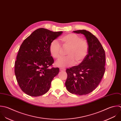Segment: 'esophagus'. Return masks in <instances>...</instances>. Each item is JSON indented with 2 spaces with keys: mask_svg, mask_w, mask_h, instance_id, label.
Here are the masks:
<instances>
[{
  "mask_svg": "<svg viewBox=\"0 0 121 121\" xmlns=\"http://www.w3.org/2000/svg\"><path fill=\"white\" fill-rule=\"evenodd\" d=\"M65 70V68H60V71H64Z\"/></svg>",
  "mask_w": 121,
  "mask_h": 121,
  "instance_id": "34e87169",
  "label": "esophagus"
}]
</instances>
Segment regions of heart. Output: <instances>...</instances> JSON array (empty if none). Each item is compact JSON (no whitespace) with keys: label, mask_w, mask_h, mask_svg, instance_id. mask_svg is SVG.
<instances>
[{"label":"heart","mask_w":121,"mask_h":121,"mask_svg":"<svg viewBox=\"0 0 121 121\" xmlns=\"http://www.w3.org/2000/svg\"><path fill=\"white\" fill-rule=\"evenodd\" d=\"M63 47L68 48L66 52L67 56L58 60L56 65L60 67H65L81 63L87 56L89 44L87 40L73 33L67 34L59 39ZM49 52L52 56L56 59L61 57V48L59 43L56 40L51 41L49 45Z\"/></svg>","instance_id":"1"}]
</instances>
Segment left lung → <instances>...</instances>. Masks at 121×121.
Returning a JSON list of instances; mask_svg holds the SVG:
<instances>
[{
    "instance_id": "8db88e82",
    "label": "left lung",
    "mask_w": 121,
    "mask_h": 121,
    "mask_svg": "<svg viewBox=\"0 0 121 121\" xmlns=\"http://www.w3.org/2000/svg\"><path fill=\"white\" fill-rule=\"evenodd\" d=\"M83 34L89 43L88 54L78 65L67 69V78L65 86L72 94L86 95L99 85L104 74L106 68L105 50L97 37L85 30L73 31Z\"/></svg>"
}]
</instances>
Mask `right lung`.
Wrapping results in <instances>:
<instances>
[{"label": "right lung", "instance_id": "obj_1", "mask_svg": "<svg viewBox=\"0 0 121 121\" xmlns=\"http://www.w3.org/2000/svg\"><path fill=\"white\" fill-rule=\"evenodd\" d=\"M62 33L39 28L22 43L15 62L14 73L19 87L25 94L38 97L49 90L52 80L59 71L58 67L48 68L54 62L49 45Z\"/></svg>", "mask_w": 121, "mask_h": 121}]
</instances>
